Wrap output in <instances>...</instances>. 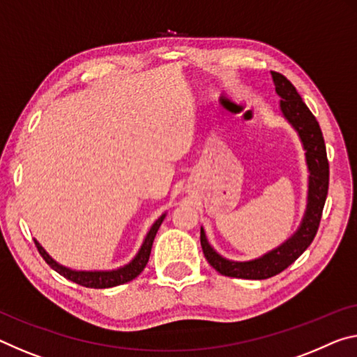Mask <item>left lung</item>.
I'll list each match as a JSON object with an SVG mask.
<instances>
[{"instance_id": "8db88e82", "label": "left lung", "mask_w": 357, "mask_h": 357, "mask_svg": "<svg viewBox=\"0 0 357 357\" xmlns=\"http://www.w3.org/2000/svg\"><path fill=\"white\" fill-rule=\"evenodd\" d=\"M276 93L281 97L280 106L284 117L289 121L291 126L297 130L301 137L305 155H307V165L310 172L308 179V205L305 211L301 227L294 234L289 240L282 243L280 248L265 254L264 257L250 260V262H231L209 246L203 229L200 230V243L202 250L208 264L224 276L243 280H267L271 276L281 273L291 264L302 256L303 251L314 240L316 231H318L322 209L327 199V190H329V160H327V152L324 138L316 117L311 114L308 106L291 81L284 77L281 73L271 71Z\"/></svg>"}]
</instances>
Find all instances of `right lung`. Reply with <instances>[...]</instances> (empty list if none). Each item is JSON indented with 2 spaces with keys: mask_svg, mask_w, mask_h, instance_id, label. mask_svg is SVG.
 I'll list each match as a JSON object with an SVG mask.
<instances>
[{
  "mask_svg": "<svg viewBox=\"0 0 357 357\" xmlns=\"http://www.w3.org/2000/svg\"><path fill=\"white\" fill-rule=\"evenodd\" d=\"M165 219V214H162L158 218L154 225H152L149 234L146 235L143 246H141L139 252L137 254L132 262L126 267L119 268V270H111V271H76V270H70L63 267V265L56 264L55 260L49 256V254L44 251V248L39 245V243L35 240V245L38 248L39 254H41L43 259L52 267L56 273H60L61 276H65L66 280H70L76 284H81L84 287H93V289H106V287H114L119 284H126V282L132 281L137 278V276L144 270L146 265H148V260L151 256V250H152V243H154L155 234L160 224Z\"/></svg>",
  "mask_w": 357,
  "mask_h": 357,
  "instance_id": "add662e5",
  "label": "right lung"
}]
</instances>
